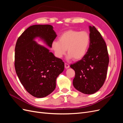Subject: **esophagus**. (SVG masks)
Here are the masks:
<instances>
[{
    "label": "esophagus",
    "mask_w": 123,
    "mask_h": 123,
    "mask_svg": "<svg viewBox=\"0 0 123 123\" xmlns=\"http://www.w3.org/2000/svg\"><path fill=\"white\" fill-rule=\"evenodd\" d=\"M64 65H65V68H69V67H70V65H69L67 63H65Z\"/></svg>",
    "instance_id": "1"
}]
</instances>
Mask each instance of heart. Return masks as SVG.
Instances as JSON below:
<instances>
[{"label": "heart", "mask_w": 123, "mask_h": 123, "mask_svg": "<svg viewBox=\"0 0 123 123\" xmlns=\"http://www.w3.org/2000/svg\"><path fill=\"white\" fill-rule=\"evenodd\" d=\"M90 36L86 31L75 30L65 31L60 36L59 41H54L52 48L55 55L61 58L68 53L67 59L80 60L86 55L90 45Z\"/></svg>", "instance_id": "b5f03b06"}]
</instances>
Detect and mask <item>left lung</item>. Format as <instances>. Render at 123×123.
I'll return each mask as SVG.
<instances>
[{"mask_svg":"<svg viewBox=\"0 0 123 123\" xmlns=\"http://www.w3.org/2000/svg\"><path fill=\"white\" fill-rule=\"evenodd\" d=\"M90 45L84 57L71 64L75 72L73 84L84 94L98 92L105 83L109 58L105 41L94 26H89Z\"/></svg>","mask_w":123,"mask_h":123,"instance_id":"left-lung-1","label":"left lung"}]
</instances>
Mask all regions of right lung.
Listing matches in <instances>:
<instances>
[{
	"mask_svg": "<svg viewBox=\"0 0 123 123\" xmlns=\"http://www.w3.org/2000/svg\"><path fill=\"white\" fill-rule=\"evenodd\" d=\"M56 34L50 25H34L18 38L15 48L16 73L27 92L43 98L53 92L56 80L64 69L61 59L35 41L37 38L51 48Z\"/></svg>",
	"mask_w": 123,
	"mask_h": 123,
	"instance_id": "right-lung-1",
	"label": "right lung"
}]
</instances>
